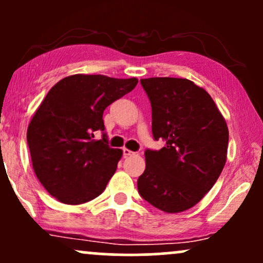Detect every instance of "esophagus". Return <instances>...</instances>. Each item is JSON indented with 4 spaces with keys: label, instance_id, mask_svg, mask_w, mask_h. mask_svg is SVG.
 Masks as SVG:
<instances>
[{
    "label": "esophagus",
    "instance_id": "34e87169",
    "mask_svg": "<svg viewBox=\"0 0 263 263\" xmlns=\"http://www.w3.org/2000/svg\"><path fill=\"white\" fill-rule=\"evenodd\" d=\"M122 152H123V157H128V156L135 155V152H132V151H129L127 148H123Z\"/></svg>",
    "mask_w": 263,
    "mask_h": 263
}]
</instances>
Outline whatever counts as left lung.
<instances>
[{
    "mask_svg": "<svg viewBox=\"0 0 263 263\" xmlns=\"http://www.w3.org/2000/svg\"><path fill=\"white\" fill-rule=\"evenodd\" d=\"M141 84L152 106L153 137L165 147L144 152L138 193L164 213H182L205 197L222 172L228 125L211 96L193 81L148 78Z\"/></svg>",
    "mask_w": 263,
    "mask_h": 263,
    "instance_id": "obj_1",
    "label": "left lung"
}]
</instances>
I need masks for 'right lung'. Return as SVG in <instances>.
Segmentation results:
<instances>
[{
	"instance_id": "obj_1",
	"label": "right lung",
	"mask_w": 263,
	"mask_h": 263,
	"mask_svg": "<svg viewBox=\"0 0 263 263\" xmlns=\"http://www.w3.org/2000/svg\"><path fill=\"white\" fill-rule=\"evenodd\" d=\"M138 80L75 74L54 85L33 115L27 142L35 176L60 203L92 200L116 172L122 149L110 148L102 114L108 105L135 89Z\"/></svg>"
}]
</instances>
